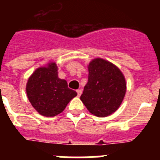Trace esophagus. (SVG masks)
Listing matches in <instances>:
<instances>
[{"instance_id":"obj_1","label":"esophagus","mask_w":160,"mask_h":160,"mask_svg":"<svg viewBox=\"0 0 160 160\" xmlns=\"http://www.w3.org/2000/svg\"><path fill=\"white\" fill-rule=\"evenodd\" d=\"M77 93H78V96H81V94H82V90H80V89H79V90H77Z\"/></svg>"}]
</instances>
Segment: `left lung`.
Wrapping results in <instances>:
<instances>
[{"label": "left lung", "mask_w": 160, "mask_h": 160, "mask_svg": "<svg viewBox=\"0 0 160 160\" xmlns=\"http://www.w3.org/2000/svg\"><path fill=\"white\" fill-rule=\"evenodd\" d=\"M87 67L88 82L80 99L95 116H109L123 101L127 91L125 77L118 66L100 58L90 61Z\"/></svg>", "instance_id": "left-lung-1"}]
</instances>
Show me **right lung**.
I'll use <instances>...</instances> for the list:
<instances>
[{"label": "right lung", "mask_w": 160, "mask_h": 160, "mask_svg": "<svg viewBox=\"0 0 160 160\" xmlns=\"http://www.w3.org/2000/svg\"><path fill=\"white\" fill-rule=\"evenodd\" d=\"M55 62L38 68L26 83V94L31 105L43 116L53 117L62 112L77 92L68 87L67 82L58 78Z\"/></svg>", "instance_id": "1"}]
</instances>
